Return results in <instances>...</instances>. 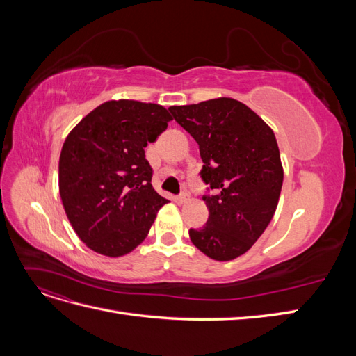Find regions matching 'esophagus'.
Instances as JSON below:
<instances>
[{
	"instance_id": "esophagus-1",
	"label": "esophagus",
	"mask_w": 356,
	"mask_h": 356,
	"mask_svg": "<svg viewBox=\"0 0 356 356\" xmlns=\"http://www.w3.org/2000/svg\"><path fill=\"white\" fill-rule=\"evenodd\" d=\"M174 200H175L177 203H184V202H187V200H188V195H187V193L182 191L181 195H178V196H175V197H174Z\"/></svg>"
}]
</instances>
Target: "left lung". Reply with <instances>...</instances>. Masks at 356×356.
Returning <instances> with one entry per match:
<instances>
[{"label": "left lung", "mask_w": 356, "mask_h": 356, "mask_svg": "<svg viewBox=\"0 0 356 356\" xmlns=\"http://www.w3.org/2000/svg\"><path fill=\"white\" fill-rule=\"evenodd\" d=\"M169 111L199 144L200 178L217 191L203 195L209 217L202 229H190V239L212 260H234L263 234L281 196L284 169L275 134L232 98Z\"/></svg>", "instance_id": "8db88e82"}]
</instances>
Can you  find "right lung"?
<instances>
[{
	"instance_id": "obj_1",
	"label": "right lung",
	"mask_w": 356,
	"mask_h": 356,
	"mask_svg": "<svg viewBox=\"0 0 356 356\" xmlns=\"http://www.w3.org/2000/svg\"><path fill=\"white\" fill-rule=\"evenodd\" d=\"M172 120L165 106L131 99L96 106L75 126L59 157V193L79 238L92 251H134L168 200L152 186L144 148Z\"/></svg>"
}]
</instances>
